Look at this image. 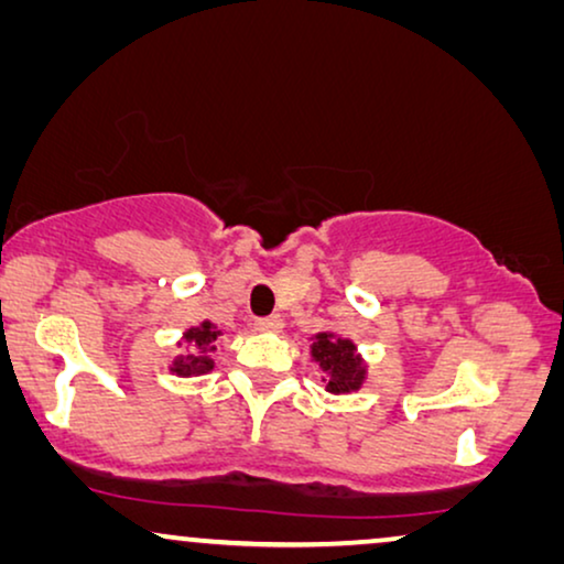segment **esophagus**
Listing matches in <instances>:
<instances>
[{"mask_svg":"<svg viewBox=\"0 0 564 564\" xmlns=\"http://www.w3.org/2000/svg\"><path fill=\"white\" fill-rule=\"evenodd\" d=\"M258 332H281L283 329V319L281 316H265V319L256 322Z\"/></svg>","mask_w":564,"mask_h":564,"instance_id":"obj_1","label":"esophagus"}]
</instances>
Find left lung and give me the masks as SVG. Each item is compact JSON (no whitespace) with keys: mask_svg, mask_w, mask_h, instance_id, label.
Segmentation results:
<instances>
[{"mask_svg":"<svg viewBox=\"0 0 564 564\" xmlns=\"http://www.w3.org/2000/svg\"><path fill=\"white\" fill-rule=\"evenodd\" d=\"M312 358L319 362V368L329 376V393H352L362 386L365 365L358 355H355V345L350 339L332 337L327 332H322V335H316L312 345Z\"/></svg>","mask_w":564,"mask_h":564,"instance_id":"8db88e82","label":"left lung"}]
</instances>
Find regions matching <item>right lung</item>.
<instances>
[{
    "label": "right lung",
    "instance_id": "1",
    "mask_svg": "<svg viewBox=\"0 0 564 564\" xmlns=\"http://www.w3.org/2000/svg\"><path fill=\"white\" fill-rule=\"evenodd\" d=\"M219 332L212 327V322H204L202 327H194L188 329L184 339L188 345L194 347L192 352L186 355V358H178L176 362H173V372H178V376H199V372H209L214 368V360L209 358V352L217 350L214 347V339H217Z\"/></svg>",
    "mask_w": 564,
    "mask_h": 564
}]
</instances>
